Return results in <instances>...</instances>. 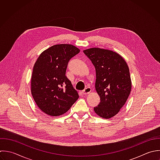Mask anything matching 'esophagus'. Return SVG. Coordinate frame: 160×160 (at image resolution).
<instances>
[{"label": "esophagus", "instance_id": "1", "mask_svg": "<svg viewBox=\"0 0 160 160\" xmlns=\"http://www.w3.org/2000/svg\"><path fill=\"white\" fill-rule=\"evenodd\" d=\"M91 92H92V88H90V87H87L86 88H85V89L82 91V93H83V94H84V95H87V94L90 93Z\"/></svg>", "mask_w": 160, "mask_h": 160}]
</instances>
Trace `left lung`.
Masks as SVG:
<instances>
[{
  "label": "left lung",
  "mask_w": 160,
  "mask_h": 160,
  "mask_svg": "<svg viewBox=\"0 0 160 160\" xmlns=\"http://www.w3.org/2000/svg\"><path fill=\"white\" fill-rule=\"evenodd\" d=\"M83 52L96 71L95 89L100 102L94 111L103 118H110L120 112L131 92L128 66L120 55L110 50L90 48Z\"/></svg>",
  "instance_id": "obj_1"
}]
</instances>
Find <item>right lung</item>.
<instances>
[{"label": "right lung", "mask_w": 160, "mask_h": 160, "mask_svg": "<svg viewBox=\"0 0 160 160\" xmlns=\"http://www.w3.org/2000/svg\"><path fill=\"white\" fill-rule=\"evenodd\" d=\"M80 52L71 44H57L44 50L35 62L31 93L38 107L52 117L66 113L79 95L65 76L70 59Z\"/></svg>", "instance_id": "right-lung-1"}]
</instances>
